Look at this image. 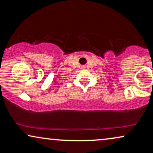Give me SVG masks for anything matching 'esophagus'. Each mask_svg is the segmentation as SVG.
<instances>
[{
    "instance_id": "esophagus-1",
    "label": "esophagus",
    "mask_w": 153,
    "mask_h": 153,
    "mask_svg": "<svg viewBox=\"0 0 153 153\" xmlns=\"http://www.w3.org/2000/svg\"><path fill=\"white\" fill-rule=\"evenodd\" d=\"M83 68H85V67H83Z\"/></svg>"
}]
</instances>
